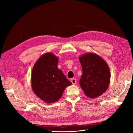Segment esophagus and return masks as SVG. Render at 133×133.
<instances>
[{
	"instance_id": "1",
	"label": "esophagus",
	"mask_w": 133,
	"mask_h": 133,
	"mask_svg": "<svg viewBox=\"0 0 133 133\" xmlns=\"http://www.w3.org/2000/svg\"><path fill=\"white\" fill-rule=\"evenodd\" d=\"M76 79H75L73 78V79H71V82L72 83L73 85H75V83H76Z\"/></svg>"
}]
</instances>
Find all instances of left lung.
<instances>
[{"instance_id":"obj_1","label":"left lung","mask_w":133,"mask_h":133,"mask_svg":"<svg viewBox=\"0 0 133 133\" xmlns=\"http://www.w3.org/2000/svg\"><path fill=\"white\" fill-rule=\"evenodd\" d=\"M79 59L82 69L79 83L83 92L90 99L101 96L110 83V73L107 62L94 53L83 54Z\"/></svg>"}]
</instances>
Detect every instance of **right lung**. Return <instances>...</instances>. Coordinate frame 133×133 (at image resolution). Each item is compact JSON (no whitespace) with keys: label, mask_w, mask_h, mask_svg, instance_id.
<instances>
[{"label":"right lung","mask_w":133,"mask_h":133,"mask_svg":"<svg viewBox=\"0 0 133 133\" xmlns=\"http://www.w3.org/2000/svg\"><path fill=\"white\" fill-rule=\"evenodd\" d=\"M58 58L52 53L42 55L35 63L31 74L33 91L46 103L58 101L72 83L58 68Z\"/></svg>","instance_id":"add662e5"}]
</instances>
